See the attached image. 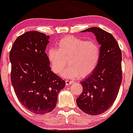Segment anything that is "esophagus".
<instances>
[{
	"label": "esophagus",
	"instance_id": "1",
	"mask_svg": "<svg viewBox=\"0 0 133 133\" xmlns=\"http://www.w3.org/2000/svg\"><path fill=\"white\" fill-rule=\"evenodd\" d=\"M73 82H73V81H70V80H65V85H71V84H73Z\"/></svg>",
	"mask_w": 133,
	"mask_h": 133
}]
</instances>
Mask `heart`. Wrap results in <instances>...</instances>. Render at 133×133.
Wrapping results in <instances>:
<instances>
[{
  "label": "heart",
  "mask_w": 133,
  "mask_h": 133,
  "mask_svg": "<svg viewBox=\"0 0 133 133\" xmlns=\"http://www.w3.org/2000/svg\"><path fill=\"white\" fill-rule=\"evenodd\" d=\"M57 48H50L47 57L55 73L60 75L68 62L70 66L64 72L68 78L85 77L91 74L98 64L100 48L95 41H85L73 36H67L57 42Z\"/></svg>",
  "instance_id": "obj_1"
}]
</instances>
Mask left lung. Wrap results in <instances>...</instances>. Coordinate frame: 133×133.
Listing matches in <instances>:
<instances>
[{
    "instance_id": "obj_1",
    "label": "left lung",
    "mask_w": 133,
    "mask_h": 133,
    "mask_svg": "<svg viewBox=\"0 0 133 133\" xmlns=\"http://www.w3.org/2000/svg\"><path fill=\"white\" fill-rule=\"evenodd\" d=\"M82 32H91L100 45V58L93 72L81 82L83 91L76 98L78 108L85 113L98 115L113 104L122 80V52L113 36L99 28Z\"/></svg>"
}]
</instances>
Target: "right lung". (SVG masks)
Wrapping results in <instances>:
<instances>
[{
	"instance_id": "obj_1",
	"label": "right lung",
	"mask_w": 133,
	"mask_h": 133,
	"mask_svg": "<svg viewBox=\"0 0 133 133\" xmlns=\"http://www.w3.org/2000/svg\"><path fill=\"white\" fill-rule=\"evenodd\" d=\"M49 36L31 31L19 36L9 53L11 80L20 102L33 113L51 112L65 82L53 73L45 53Z\"/></svg>"
}]
</instances>
